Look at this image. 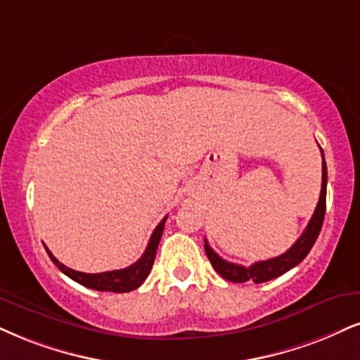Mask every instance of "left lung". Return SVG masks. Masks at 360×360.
I'll return each instance as SVG.
<instances>
[{
	"label": "left lung",
	"instance_id": "left-lung-1",
	"mask_svg": "<svg viewBox=\"0 0 360 360\" xmlns=\"http://www.w3.org/2000/svg\"><path fill=\"white\" fill-rule=\"evenodd\" d=\"M322 152V150H321ZM323 158V152H322ZM326 195H327V165L326 160H322V190L321 197H319L316 212H314L312 219H310L307 229L304 230V233L297 238V242L292 245L285 254L274 257V259L255 262L250 267H243V265L232 264V262H227L221 259L220 255H217L214 248L208 245L205 238V254L210 260L212 267L215 269L217 274H220L225 281L229 282H255L262 283L272 281L275 277H281L282 274L288 272L290 269H294L295 265H299L307 254L310 248L316 243L319 233H321L323 217H326Z\"/></svg>",
	"mask_w": 360,
	"mask_h": 360
}]
</instances>
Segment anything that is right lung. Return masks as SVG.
<instances>
[{
	"label": "right lung",
	"mask_w": 360,
	"mask_h": 360,
	"mask_svg": "<svg viewBox=\"0 0 360 360\" xmlns=\"http://www.w3.org/2000/svg\"><path fill=\"white\" fill-rule=\"evenodd\" d=\"M167 217H163V220L157 225V229L153 230L152 237H150L148 245H146L143 255L140 257L135 264L130 265L127 269L120 270H110V272H101V274H85V272H77V270L66 267V265L60 264L50 250L46 252L50 255L53 264L56 265L58 269L61 270L65 275H68L70 278L75 282L82 283L88 288H93V290L100 292H115V294H123V292H130L139 288L146 277H148L150 270L153 267L155 255H157V248L160 243V238H162L163 227H165Z\"/></svg>",
	"instance_id": "obj_1"
}]
</instances>
